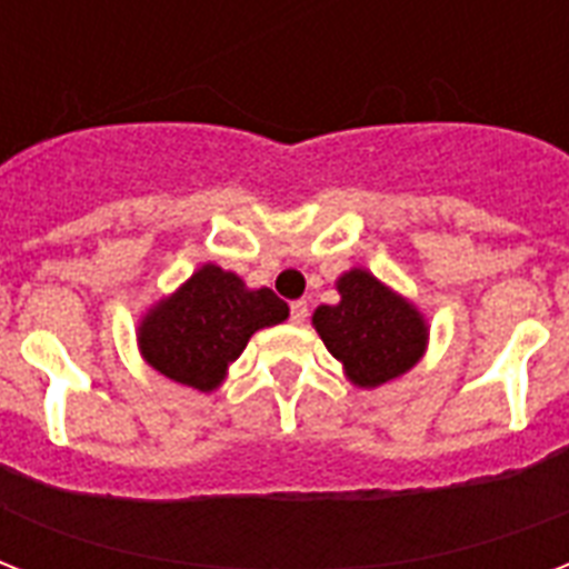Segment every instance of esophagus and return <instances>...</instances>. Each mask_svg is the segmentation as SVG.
<instances>
[{"instance_id": "1", "label": "esophagus", "mask_w": 569, "mask_h": 569, "mask_svg": "<svg viewBox=\"0 0 569 569\" xmlns=\"http://www.w3.org/2000/svg\"><path fill=\"white\" fill-rule=\"evenodd\" d=\"M289 312H292L295 325H303L307 316H310V307H307V301H292L289 303Z\"/></svg>"}]
</instances>
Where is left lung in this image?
Listing matches in <instances>:
<instances>
[{"label": "left lung", "mask_w": 569, "mask_h": 569, "mask_svg": "<svg viewBox=\"0 0 569 569\" xmlns=\"http://www.w3.org/2000/svg\"><path fill=\"white\" fill-rule=\"evenodd\" d=\"M339 303L312 312L328 351L346 366L357 387H380L410 372L428 346V325L413 303L392 292L366 268H351L337 280Z\"/></svg>", "instance_id": "obj_1"}]
</instances>
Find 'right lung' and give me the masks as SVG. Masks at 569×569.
<instances>
[{
	"label": "right lung",
	"instance_id": "add662e5",
	"mask_svg": "<svg viewBox=\"0 0 569 569\" xmlns=\"http://www.w3.org/2000/svg\"><path fill=\"white\" fill-rule=\"evenodd\" d=\"M289 319L271 289H248L232 271L206 262L138 325V348L164 378L212 392L227 366L262 328Z\"/></svg>",
	"mask_w": 569,
	"mask_h": 569
}]
</instances>
